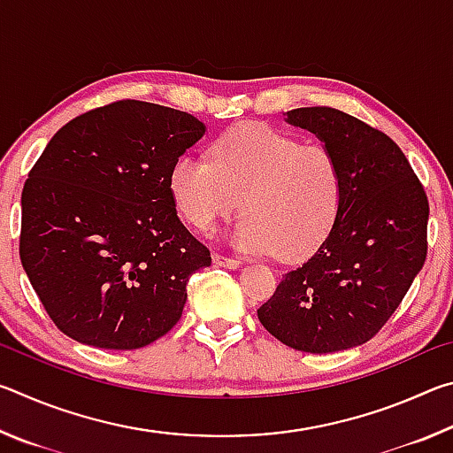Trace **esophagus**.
<instances>
[{
	"label": "esophagus",
	"mask_w": 453,
	"mask_h": 453,
	"mask_svg": "<svg viewBox=\"0 0 453 453\" xmlns=\"http://www.w3.org/2000/svg\"><path fill=\"white\" fill-rule=\"evenodd\" d=\"M211 259H213V264H216V265L229 267V270H235V267L240 265V259L229 257V256H224V254H213Z\"/></svg>",
	"instance_id": "esophagus-1"
}]
</instances>
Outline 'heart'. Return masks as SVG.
I'll return each instance as SVG.
<instances>
[{"label": "heart", "mask_w": 453, "mask_h": 453, "mask_svg": "<svg viewBox=\"0 0 453 453\" xmlns=\"http://www.w3.org/2000/svg\"><path fill=\"white\" fill-rule=\"evenodd\" d=\"M180 218L208 234L240 208L234 242L281 259L316 251L342 210L343 175L335 153L257 121L235 124L211 143L210 159L183 153L170 170Z\"/></svg>", "instance_id": "b5f03b06"}]
</instances>
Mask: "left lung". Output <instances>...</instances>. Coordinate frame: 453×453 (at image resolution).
<instances>
[{
	"mask_svg": "<svg viewBox=\"0 0 453 453\" xmlns=\"http://www.w3.org/2000/svg\"><path fill=\"white\" fill-rule=\"evenodd\" d=\"M335 153L342 210L324 243L257 310L286 346L327 354L370 342L400 308L427 256L426 189L392 137L335 107L288 111Z\"/></svg>",
	"mask_w": 453,
	"mask_h": 453,
	"instance_id": "8db88e82",
	"label": "left lung"
}]
</instances>
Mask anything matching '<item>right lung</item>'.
<instances>
[{
	"label": "right lung",
	"mask_w": 453,
	"mask_h": 453,
	"mask_svg": "<svg viewBox=\"0 0 453 453\" xmlns=\"http://www.w3.org/2000/svg\"><path fill=\"white\" fill-rule=\"evenodd\" d=\"M203 132L186 111L118 99L45 145L21 191L19 257L61 334L137 349L178 324L211 256L178 218L170 170Z\"/></svg>",
	"instance_id": "1"
}]
</instances>
